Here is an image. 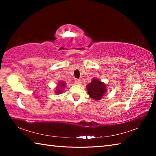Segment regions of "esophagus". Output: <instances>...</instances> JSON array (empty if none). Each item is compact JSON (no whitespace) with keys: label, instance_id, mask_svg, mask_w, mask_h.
I'll return each instance as SVG.
<instances>
[{"label":"esophagus","instance_id":"esophagus-1","mask_svg":"<svg viewBox=\"0 0 156 156\" xmlns=\"http://www.w3.org/2000/svg\"><path fill=\"white\" fill-rule=\"evenodd\" d=\"M75 83H76V84H80L81 83V82H80V80H79V79L76 78V79H75Z\"/></svg>","mask_w":156,"mask_h":156}]
</instances>
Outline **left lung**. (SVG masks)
<instances>
[{"mask_svg":"<svg viewBox=\"0 0 156 156\" xmlns=\"http://www.w3.org/2000/svg\"><path fill=\"white\" fill-rule=\"evenodd\" d=\"M88 94L92 99L99 100L104 96L106 92V85L97 79H93L90 83L87 86Z\"/></svg>","mask_w":156,"mask_h":156,"instance_id":"8db88e82","label":"left lung"}]
</instances>
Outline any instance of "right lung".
<instances>
[{"label":"right lung","mask_w":156,"mask_h":156,"mask_svg":"<svg viewBox=\"0 0 156 156\" xmlns=\"http://www.w3.org/2000/svg\"><path fill=\"white\" fill-rule=\"evenodd\" d=\"M59 86L60 87H57V90H56V93H57V94L62 93V88L65 87V82H60Z\"/></svg>","instance_id":"obj_1"}]
</instances>
